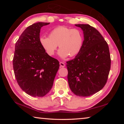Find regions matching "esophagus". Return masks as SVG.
<instances>
[{"instance_id":"obj_1","label":"esophagus","mask_w":124,"mask_h":124,"mask_svg":"<svg viewBox=\"0 0 124 124\" xmlns=\"http://www.w3.org/2000/svg\"><path fill=\"white\" fill-rule=\"evenodd\" d=\"M60 65L61 67H65V64L63 62H60Z\"/></svg>"}]
</instances>
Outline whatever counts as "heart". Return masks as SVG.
Returning <instances> with one entry per match:
<instances>
[{
    "mask_svg": "<svg viewBox=\"0 0 124 124\" xmlns=\"http://www.w3.org/2000/svg\"><path fill=\"white\" fill-rule=\"evenodd\" d=\"M41 47L48 55L53 56L57 47H60L58 54L60 57L65 58L77 56L82 49L84 37L78 29L59 26L50 32L49 37L41 36L39 38Z\"/></svg>",
    "mask_w": 124,
    "mask_h": 124,
    "instance_id": "1",
    "label": "heart"
}]
</instances>
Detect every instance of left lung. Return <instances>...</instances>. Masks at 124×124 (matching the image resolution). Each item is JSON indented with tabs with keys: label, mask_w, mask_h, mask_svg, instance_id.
<instances>
[{
	"label": "left lung",
	"mask_w": 124,
	"mask_h": 124,
	"mask_svg": "<svg viewBox=\"0 0 124 124\" xmlns=\"http://www.w3.org/2000/svg\"><path fill=\"white\" fill-rule=\"evenodd\" d=\"M83 31L82 49L73 60L67 62L68 81L75 95L91 96L106 85L110 69L108 44L101 33L89 24H75Z\"/></svg>",
	"instance_id": "8db88e82"
}]
</instances>
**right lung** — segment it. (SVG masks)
Segmentation results:
<instances>
[{"mask_svg":"<svg viewBox=\"0 0 124 124\" xmlns=\"http://www.w3.org/2000/svg\"><path fill=\"white\" fill-rule=\"evenodd\" d=\"M49 24L37 22L31 25L15 44L13 68L17 82L23 91L33 97L46 95L59 69L58 61L48 55L39 43L41 28Z\"/></svg>","mask_w":124,"mask_h":124,"instance_id":"1","label":"right lung"}]
</instances>
